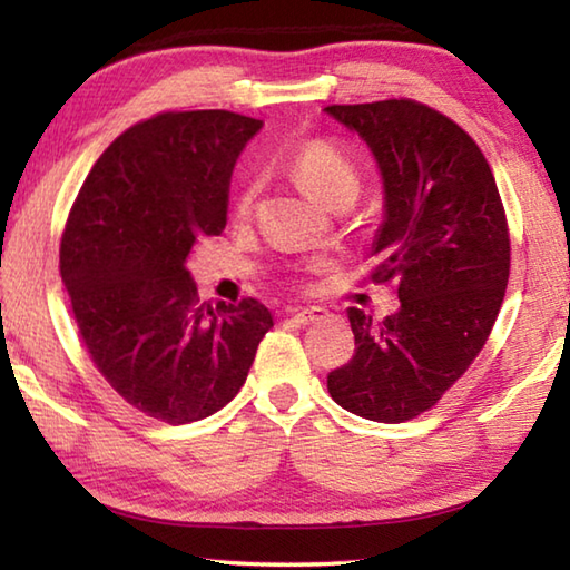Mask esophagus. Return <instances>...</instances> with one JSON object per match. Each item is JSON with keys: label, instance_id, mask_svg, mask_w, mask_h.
I'll use <instances>...</instances> for the list:
<instances>
[{"label": "esophagus", "instance_id": "34e87169", "mask_svg": "<svg viewBox=\"0 0 570 570\" xmlns=\"http://www.w3.org/2000/svg\"><path fill=\"white\" fill-rule=\"evenodd\" d=\"M330 316L324 306H302V308H294L292 312V320L298 324H316Z\"/></svg>", "mask_w": 570, "mask_h": 570}]
</instances>
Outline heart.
<instances>
[{"instance_id": "obj_1", "label": "heart", "mask_w": 570, "mask_h": 570, "mask_svg": "<svg viewBox=\"0 0 570 570\" xmlns=\"http://www.w3.org/2000/svg\"><path fill=\"white\" fill-rule=\"evenodd\" d=\"M288 170L322 204H330L336 193L360 188V178L350 158L324 140H312L296 148L288 158ZM250 204H254V186H246L236 196V216H246Z\"/></svg>"}]
</instances>
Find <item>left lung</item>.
<instances>
[{
	"instance_id": "1",
	"label": "left lung",
	"mask_w": 570,
	"mask_h": 570,
	"mask_svg": "<svg viewBox=\"0 0 570 570\" xmlns=\"http://www.w3.org/2000/svg\"><path fill=\"white\" fill-rule=\"evenodd\" d=\"M324 112L377 160L384 214L374 278L400 282V308L380 324L346 308L354 356L326 374V390L364 420L404 422L438 404L488 342L510 272L505 210L475 140L442 112L414 100Z\"/></svg>"
}]
</instances>
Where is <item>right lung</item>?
Instances as JSON below:
<instances>
[{
  "label": "right lung",
  "mask_w": 570,
  "mask_h": 570,
  "mask_svg": "<svg viewBox=\"0 0 570 570\" xmlns=\"http://www.w3.org/2000/svg\"><path fill=\"white\" fill-rule=\"evenodd\" d=\"M262 120L163 112L95 163L67 218L60 274L95 366L135 410L204 420L244 387L274 316L256 298L198 304L188 258L226 226L236 160Z\"/></svg>",
  "instance_id": "1"
}]
</instances>
